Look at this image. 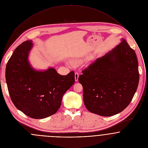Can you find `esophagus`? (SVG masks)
<instances>
[{"label":"esophagus","mask_w":148,"mask_h":148,"mask_svg":"<svg viewBox=\"0 0 148 148\" xmlns=\"http://www.w3.org/2000/svg\"><path fill=\"white\" fill-rule=\"evenodd\" d=\"M75 79L76 82L78 81V79H79V73L78 72H76L75 73Z\"/></svg>","instance_id":"1"}]
</instances>
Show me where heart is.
Wrapping results in <instances>:
<instances>
[{
    "label": "heart",
    "instance_id": "heart-1",
    "mask_svg": "<svg viewBox=\"0 0 148 148\" xmlns=\"http://www.w3.org/2000/svg\"><path fill=\"white\" fill-rule=\"evenodd\" d=\"M71 63L73 65H78L79 64L82 63V61L80 60H78V59H76V60H73L71 61Z\"/></svg>",
    "mask_w": 148,
    "mask_h": 148
}]
</instances>
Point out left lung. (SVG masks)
<instances>
[{
	"label": "left lung",
	"mask_w": 148,
	"mask_h": 148,
	"mask_svg": "<svg viewBox=\"0 0 148 148\" xmlns=\"http://www.w3.org/2000/svg\"><path fill=\"white\" fill-rule=\"evenodd\" d=\"M79 82L83 100L91 113L112 116L124 110L132 101L139 82L136 54L126 40L82 71Z\"/></svg>",
	"instance_id": "left-lung-1"
}]
</instances>
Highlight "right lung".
I'll return each mask as SVG.
<instances>
[{"label":"right lung","instance_id":"add662e5","mask_svg":"<svg viewBox=\"0 0 148 148\" xmlns=\"http://www.w3.org/2000/svg\"><path fill=\"white\" fill-rule=\"evenodd\" d=\"M32 42L25 41L15 49L7 63L5 79L14 106L28 117L40 119L60 108L64 94L75 83V73L62 76L53 68L35 70L28 60Z\"/></svg>","mask_w":148,"mask_h":148}]
</instances>
